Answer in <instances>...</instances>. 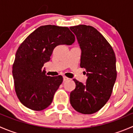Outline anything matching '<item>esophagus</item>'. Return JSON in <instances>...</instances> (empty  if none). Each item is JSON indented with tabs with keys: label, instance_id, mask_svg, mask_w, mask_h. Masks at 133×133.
Listing matches in <instances>:
<instances>
[{
	"label": "esophagus",
	"instance_id": "1",
	"mask_svg": "<svg viewBox=\"0 0 133 133\" xmlns=\"http://www.w3.org/2000/svg\"><path fill=\"white\" fill-rule=\"evenodd\" d=\"M69 78L66 77V76H63V80H64V82L67 81V80H69Z\"/></svg>",
	"mask_w": 133,
	"mask_h": 133
}]
</instances>
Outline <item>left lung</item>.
Returning <instances> with one entry per match:
<instances>
[{"label":"left lung","mask_w":133,"mask_h":133,"mask_svg":"<svg viewBox=\"0 0 133 133\" xmlns=\"http://www.w3.org/2000/svg\"><path fill=\"white\" fill-rule=\"evenodd\" d=\"M69 28L80 45V66L88 76L85 84L73 79L76 88L70 93V103L80 113H95L104 106L112 93L117 75L115 52L93 27L78 25Z\"/></svg>","instance_id":"1"}]
</instances>
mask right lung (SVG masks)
Returning <instances> with one entry per match:
<instances>
[{"instance_id": "1", "label": "right lung", "mask_w": 133, "mask_h": 133, "mask_svg": "<svg viewBox=\"0 0 133 133\" xmlns=\"http://www.w3.org/2000/svg\"><path fill=\"white\" fill-rule=\"evenodd\" d=\"M75 41V35L67 27L46 25L35 29L21 44L12 73L16 94L24 106L42 111L51 104L63 78L47 76L43 66L49 61L56 46L71 45Z\"/></svg>"}]
</instances>
